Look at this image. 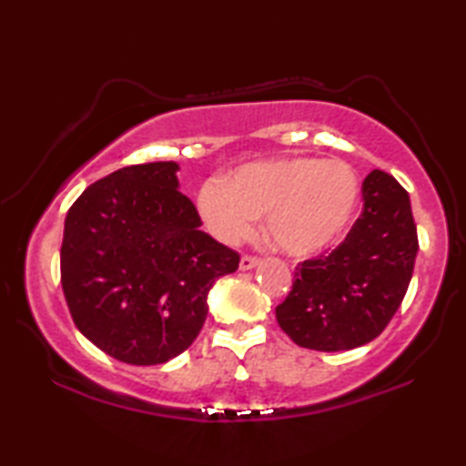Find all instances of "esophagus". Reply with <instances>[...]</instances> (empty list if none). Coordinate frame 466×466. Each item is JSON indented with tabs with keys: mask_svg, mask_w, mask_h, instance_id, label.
<instances>
[{
	"mask_svg": "<svg viewBox=\"0 0 466 466\" xmlns=\"http://www.w3.org/2000/svg\"><path fill=\"white\" fill-rule=\"evenodd\" d=\"M257 265H258V258H257V257L244 255V257L240 258V271H250V269H255Z\"/></svg>",
	"mask_w": 466,
	"mask_h": 466,
	"instance_id": "obj_1",
	"label": "esophagus"
}]
</instances>
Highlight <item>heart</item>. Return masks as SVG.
Returning <instances> with one entry per match:
<instances>
[{
  "mask_svg": "<svg viewBox=\"0 0 466 466\" xmlns=\"http://www.w3.org/2000/svg\"><path fill=\"white\" fill-rule=\"evenodd\" d=\"M356 172L341 160L281 157L252 162L197 195L208 230L224 244H238L265 216V230L283 255L312 257L333 244L358 205Z\"/></svg>",
  "mask_w": 466,
  "mask_h": 466,
  "instance_id": "1",
  "label": "heart"
}]
</instances>
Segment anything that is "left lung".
<instances>
[{"mask_svg": "<svg viewBox=\"0 0 466 466\" xmlns=\"http://www.w3.org/2000/svg\"><path fill=\"white\" fill-rule=\"evenodd\" d=\"M364 209L329 255L296 267L294 286L275 309L279 327L306 350L345 351L382 333L407 294L417 257L409 193L372 170L361 185Z\"/></svg>", "mask_w": 466, "mask_h": 466, "instance_id": "left-lung-1", "label": "left lung"}]
</instances>
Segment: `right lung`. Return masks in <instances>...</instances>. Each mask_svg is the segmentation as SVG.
Segmentation results:
<instances>
[{
	"label": "right lung",
	"instance_id": "1",
	"mask_svg": "<svg viewBox=\"0 0 466 466\" xmlns=\"http://www.w3.org/2000/svg\"><path fill=\"white\" fill-rule=\"evenodd\" d=\"M177 162L125 167L77 197L66 218L61 286L80 333L133 366L167 364L208 319L216 279L238 252L199 230Z\"/></svg>",
	"mask_w": 466,
	"mask_h": 466
}]
</instances>
